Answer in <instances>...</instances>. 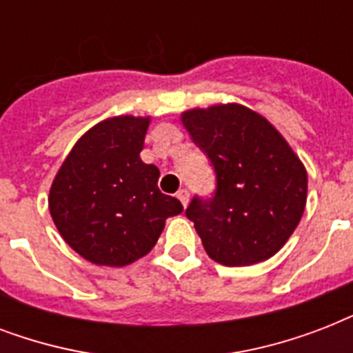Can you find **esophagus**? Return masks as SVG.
<instances>
[{"mask_svg":"<svg viewBox=\"0 0 353 353\" xmlns=\"http://www.w3.org/2000/svg\"><path fill=\"white\" fill-rule=\"evenodd\" d=\"M177 199L181 201L183 207H187L188 199H190V194H188L187 188H181V190H177Z\"/></svg>","mask_w":353,"mask_h":353,"instance_id":"1","label":"esophagus"}]
</instances>
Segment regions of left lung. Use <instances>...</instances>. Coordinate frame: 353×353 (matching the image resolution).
Masks as SVG:
<instances>
[{
	"label": "left lung",
	"instance_id": "8db88e82",
	"mask_svg": "<svg viewBox=\"0 0 353 353\" xmlns=\"http://www.w3.org/2000/svg\"><path fill=\"white\" fill-rule=\"evenodd\" d=\"M181 122L216 172L214 198L187 209L207 254L229 268L274 256L306 207L299 155L268 119L236 102L194 108Z\"/></svg>",
	"mask_w": 353,
	"mask_h": 353
}]
</instances>
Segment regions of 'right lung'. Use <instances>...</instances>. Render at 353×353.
Segmentation results:
<instances>
[{"mask_svg":"<svg viewBox=\"0 0 353 353\" xmlns=\"http://www.w3.org/2000/svg\"><path fill=\"white\" fill-rule=\"evenodd\" d=\"M150 117L119 115L90 128L52 179L49 212L88 262L124 268L152 251L179 199L157 187L159 168L141 159Z\"/></svg>","mask_w":353,"mask_h":353,"instance_id":"add662e5","label":"right lung"}]
</instances>
